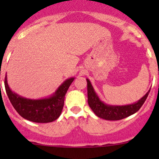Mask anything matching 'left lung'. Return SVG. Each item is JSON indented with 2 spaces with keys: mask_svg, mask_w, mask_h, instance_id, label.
<instances>
[{
  "mask_svg": "<svg viewBox=\"0 0 159 159\" xmlns=\"http://www.w3.org/2000/svg\"><path fill=\"white\" fill-rule=\"evenodd\" d=\"M86 80L88 84V102L89 107L98 117L109 121L123 119L137 112L145 102L151 90H148V92L137 102L126 105H111L101 101L90 80L88 78Z\"/></svg>",
  "mask_w": 159,
  "mask_h": 159,
  "instance_id": "obj_1",
  "label": "left lung"
}]
</instances>
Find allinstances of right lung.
Instances as JSON below:
<instances>
[{"label":"right lung","instance_id":"add662e5","mask_svg":"<svg viewBox=\"0 0 159 159\" xmlns=\"http://www.w3.org/2000/svg\"><path fill=\"white\" fill-rule=\"evenodd\" d=\"M75 78L65 80L52 95L41 99L21 97L12 91L5 77L4 86L8 98L17 113L28 121L37 123H48L55 121L61 114L67 91Z\"/></svg>","mask_w":159,"mask_h":159}]
</instances>
